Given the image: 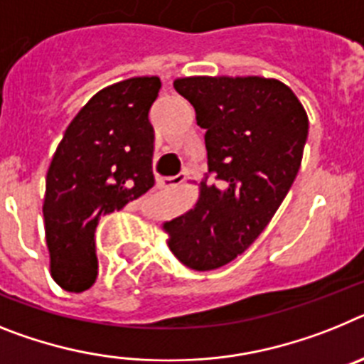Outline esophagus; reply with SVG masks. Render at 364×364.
Wrapping results in <instances>:
<instances>
[{
    "mask_svg": "<svg viewBox=\"0 0 364 364\" xmlns=\"http://www.w3.org/2000/svg\"><path fill=\"white\" fill-rule=\"evenodd\" d=\"M186 178H188V173L181 172V173H178V176H173V178L164 179L163 185L164 186H178V185H181V183H185Z\"/></svg>",
    "mask_w": 364,
    "mask_h": 364,
    "instance_id": "obj_1",
    "label": "esophagus"
}]
</instances>
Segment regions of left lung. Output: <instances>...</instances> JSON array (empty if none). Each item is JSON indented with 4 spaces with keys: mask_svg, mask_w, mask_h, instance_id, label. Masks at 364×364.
I'll return each mask as SVG.
<instances>
[{
    "mask_svg": "<svg viewBox=\"0 0 364 364\" xmlns=\"http://www.w3.org/2000/svg\"><path fill=\"white\" fill-rule=\"evenodd\" d=\"M173 87L205 129L208 173L196 207L166 221L164 230L183 265L213 271L251 247L287 196L308 139V115L295 93L273 78L188 77Z\"/></svg>",
    "mask_w": 364,
    "mask_h": 364,
    "instance_id": "obj_1",
    "label": "left lung"
}]
</instances>
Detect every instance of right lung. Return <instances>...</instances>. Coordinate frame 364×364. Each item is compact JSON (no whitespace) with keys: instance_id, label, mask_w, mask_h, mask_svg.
<instances>
[{"instance_id":"right-lung-1","label":"right lung","mask_w":364,"mask_h":364,"mask_svg":"<svg viewBox=\"0 0 364 364\" xmlns=\"http://www.w3.org/2000/svg\"><path fill=\"white\" fill-rule=\"evenodd\" d=\"M159 90L157 77L104 87L77 113L56 148L43 218L50 273L65 291H86L97 280L100 216L121 210L154 186L156 135L148 113Z\"/></svg>"}]
</instances>
